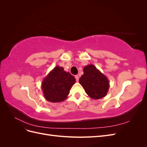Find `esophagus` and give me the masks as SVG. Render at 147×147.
<instances>
[{"mask_svg": "<svg viewBox=\"0 0 147 147\" xmlns=\"http://www.w3.org/2000/svg\"><path fill=\"white\" fill-rule=\"evenodd\" d=\"M75 79H76V81L77 82H78V80H79V77H78V75H75Z\"/></svg>", "mask_w": 147, "mask_h": 147, "instance_id": "esophagus-1", "label": "esophagus"}]
</instances>
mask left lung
<instances>
[{
  "label": "left lung",
  "instance_id": "obj_1",
  "mask_svg": "<svg viewBox=\"0 0 147 147\" xmlns=\"http://www.w3.org/2000/svg\"><path fill=\"white\" fill-rule=\"evenodd\" d=\"M83 72L79 82L86 94L93 99L103 98L107 94L110 87L107 77L92 64L84 66Z\"/></svg>",
  "mask_w": 147,
  "mask_h": 147
}]
</instances>
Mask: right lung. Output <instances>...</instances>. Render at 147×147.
<instances>
[{
	"label": "right lung",
	"mask_w": 147,
	"mask_h": 147,
	"mask_svg": "<svg viewBox=\"0 0 147 147\" xmlns=\"http://www.w3.org/2000/svg\"><path fill=\"white\" fill-rule=\"evenodd\" d=\"M75 82V77L64 71L63 67L56 66L42 81V90L44 97L51 102L64 101Z\"/></svg>",
	"instance_id": "obj_1"
}]
</instances>
